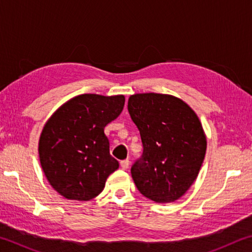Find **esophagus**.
<instances>
[{
    "instance_id": "esophagus-1",
    "label": "esophagus",
    "mask_w": 252,
    "mask_h": 252,
    "mask_svg": "<svg viewBox=\"0 0 252 252\" xmlns=\"http://www.w3.org/2000/svg\"><path fill=\"white\" fill-rule=\"evenodd\" d=\"M129 164H130V161L129 160H122L121 162H120V165H121V168L123 169V170H126L127 168H129Z\"/></svg>"
}]
</instances>
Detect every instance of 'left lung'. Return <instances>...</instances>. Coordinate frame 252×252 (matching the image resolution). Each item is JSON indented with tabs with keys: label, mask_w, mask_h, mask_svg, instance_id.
Listing matches in <instances>:
<instances>
[{
	"label": "left lung",
	"mask_w": 252,
	"mask_h": 252,
	"mask_svg": "<svg viewBox=\"0 0 252 252\" xmlns=\"http://www.w3.org/2000/svg\"><path fill=\"white\" fill-rule=\"evenodd\" d=\"M141 135L143 155L131 174L140 193L157 203L173 202L198 177L207 136L197 113L179 97L136 93L127 101Z\"/></svg>",
	"instance_id": "left-lung-1"
}]
</instances>
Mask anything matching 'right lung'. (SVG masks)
Instances as JSON below:
<instances>
[{"mask_svg": "<svg viewBox=\"0 0 252 252\" xmlns=\"http://www.w3.org/2000/svg\"><path fill=\"white\" fill-rule=\"evenodd\" d=\"M125 95L87 93L72 97L49 118L39 140L41 167L53 189L69 200L89 201L119 168L104 127L125 106Z\"/></svg>", "mask_w": 252, "mask_h": 252, "instance_id": "right-lung-1", "label": "right lung"}]
</instances>
